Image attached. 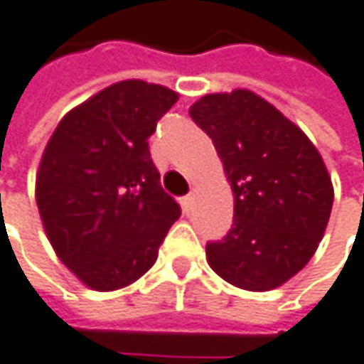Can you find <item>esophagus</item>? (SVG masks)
<instances>
[{"label":"esophagus","mask_w":364,"mask_h":364,"mask_svg":"<svg viewBox=\"0 0 364 364\" xmlns=\"http://www.w3.org/2000/svg\"><path fill=\"white\" fill-rule=\"evenodd\" d=\"M191 203H193V196H191V193H187V196H183V198H181V208H183V212H189V208H191Z\"/></svg>","instance_id":"obj_1"}]
</instances>
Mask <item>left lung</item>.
Here are the masks:
<instances>
[{
    "label": "left lung",
    "mask_w": 364,
    "mask_h": 364,
    "mask_svg": "<svg viewBox=\"0 0 364 364\" xmlns=\"http://www.w3.org/2000/svg\"><path fill=\"white\" fill-rule=\"evenodd\" d=\"M191 119L212 138L235 196L232 226L210 241V267L232 287L278 289L307 266L330 220L333 187L311 139L251 90L205 95Z\"/></svg>",
    "instance_id": "1"
}]
</instances>
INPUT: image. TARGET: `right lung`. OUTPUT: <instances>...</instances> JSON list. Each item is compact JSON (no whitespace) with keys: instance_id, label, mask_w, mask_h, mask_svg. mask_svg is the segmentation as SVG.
<instances>
[{"instance_id":"add662e5","label":"right lung","mask_w":364,"mask_h":364,"mask_svg":"<svg viewBox=\"0 0 364 364\" xmlns=\"http://www.w3.org/2000/svg\"><path fill=\"white\" fill-rule=\"evenodd\" d=\"M177 92L117 82L59 121L36 173V205L57 257L88 289L136 282L181 208L161 185L148 138Z\"/></svg>"}]
</instances>
